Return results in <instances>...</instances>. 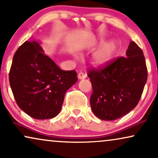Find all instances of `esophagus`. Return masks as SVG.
I'll list each match as a JSON object with an SVG mask.
<instances>
[{"label":"esophagus","mask_w":158,"mask_h":158,"mask_svg":"<svg viewBox=\"0 0 158 158\" xmlns=\"http://www.w3.org/2000/svg\"><path fill=\"white\" fill-rule=\"evenodd\" d=\"M77 77H78V79L80 80L84 79L85 77V75L83 73H79L78 75H77Z\"/></svg>","instance_id":"1"}]
</instances>
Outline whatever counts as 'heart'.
<instances>
[{"label":"heart","mask_w":158,"mask_h":158,"mask_svg":"<svg viewBox=\"0 0 158 158\" xmlns=\"http://www.w3.org/2000/svg\"><path fill=\"white\" fill-rule=\"evenodd\" d=\"M116 45L113 40L104 43L92 55V62L98 67L107 64L115 52Z\"/></svg>","instance_id":"1"}]
</instances>
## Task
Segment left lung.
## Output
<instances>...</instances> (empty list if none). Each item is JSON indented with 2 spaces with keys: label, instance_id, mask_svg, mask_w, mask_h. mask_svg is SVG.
<instances>
[{
  "label": "left lung",
  "instance_id": "1",
  "mask_svg": "<svg viewBox=\"0 0 158 158\" xmlns=\"http://www.w3.org/2000/svg\"><path fill=\"white\" fill-rule=\"evenodd\" d=\"M88 76L93 93L91 110L103 120H114L126 115L139 103L147 80L142 50L131 41L126 57L116 59L104 68L92 69Z\"/></svg>",
  "mask_w": 158,
  "mask_h": 158
}]
</instances>
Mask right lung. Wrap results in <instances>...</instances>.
<instances>
[{"label": "right lung", "instance_id": "obj_1", "mask_svg": "<svg viewBox=\"0 0 158 158\" xmlns=\"http://www.w3.org/2000/svg\"><path fill=\"white\" fill-rule=\"evenodd\" d=\"M77 81L76 72L61 69L38 42L25 41L14 54L10 85L20 109L35 119L56 117L65 93Z\"/></svg>", "mask_w": 158, "mask_h": 158}]
</instances>
